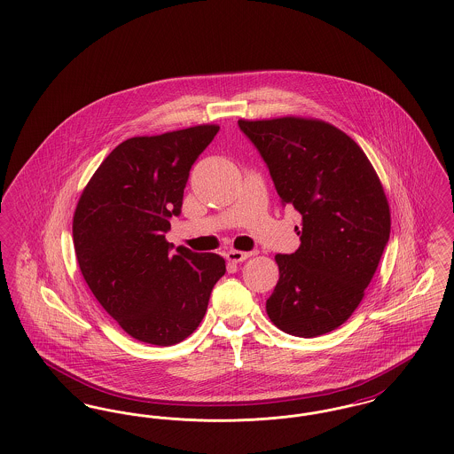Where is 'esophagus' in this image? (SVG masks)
<instances>
[{"instance_id": "esophagus-1", "label": "esophagus", "mask_w": 454, "mask_h": 454, "mask_svg": "<svg viewBox=\"0 0 454 454\" xmlns=\"http://www.w3.org/2000/svg\"><path fill=\"white\" fill-rule=\"evenodd\" d=\"M252 254H248V252H239V250H230V252H226V259L230 260V262H243V260L248 259Z\"/></svg>"}]
</instances>
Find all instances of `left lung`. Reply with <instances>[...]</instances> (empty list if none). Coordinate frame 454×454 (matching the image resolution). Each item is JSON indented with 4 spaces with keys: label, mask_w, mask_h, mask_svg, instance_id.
I'll list each match as a JSON object with an SVG mask.
<instances>
[{
    "label": "left lung",
    "mask_w": 454,
    "mask_h": 454,
    "mask_svg": "<svg viewBox=\"0 0 454 454\" xmlns=\"http://www.w3.org/2000/svg\"><path fill=\"white\" fill-rule=\"evenodd\" d=\"M269 167L282 204L301 215L300 248L276 255L270 322L318 337L347 322L389 239V206L359 145L335 126L302 117L238 121Z\"/></svg>",
    "instance_id": "obj_1"
}]
</instances>
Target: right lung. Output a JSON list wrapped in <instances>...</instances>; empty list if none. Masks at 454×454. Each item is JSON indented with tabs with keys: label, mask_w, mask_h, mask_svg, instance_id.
<instances>
[{
	"label": "right lung",
	"mask_w": 454,
	"mask_h": 454,
	"mask_svg": "<svg viewBox=\"0 0 454 454\" xmlns=\"http://www.w3.org/2000/svg\"><path fill=\"white\" fill-rule=\"evenodd\" d=\"M216 124L136 136L102 161L73 216L80 270L97 301L139 342L173 346L202 322L211 291L226 272L216 254H195L165 239L184 189Z\"/></svg>",
	"instance_id": "1"
}]
</instances>
